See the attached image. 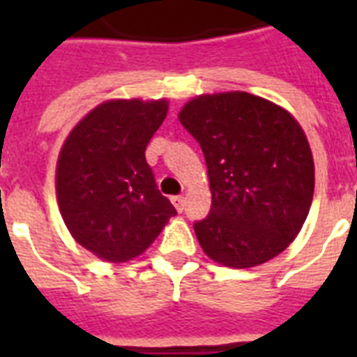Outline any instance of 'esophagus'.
<instances>
[{"instance_id":"obj_1","label":"esophagus","mask_w":357,"mask_h":357,"mask_svg":"<svg viewBox=\"0 0 357 357\" xmlns=\"http://www.w3.org/2000/svg\"><path fill=\"white\" fill-rule=\"evenodd\" d=\"M170 200H172L174 207L178 209V213L183 211V207H185V198H183V196H172Z\"/></svg>"}]
</instances>
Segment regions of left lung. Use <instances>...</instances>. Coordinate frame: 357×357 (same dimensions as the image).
Wrapping results in <instances>:
<instances>
[{
  "label": "left lung",
  "instance_id": "obj_1",
  "mask_svg": "<svg viewBox=\"0 0 357 357\" xmlns=\"http://www.w3.org/2000/svg\"><path fill=\"white\" fill-rule=\"evenodd\" d=\"M178 119L206 157L211 211L195 234L207 257L250 268L282 254L304 226L315 190L302 126L287 109L241 91L200 94Z\"/></svg>",
  "mask_w": 357,
  "mask_h": 357
}]
</instances>
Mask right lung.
I'll list each match as a JSON object with an SVG mask.
<instances>
[{"mask_svg":"<svg viewBox=\"0 0 357 357\" xmlns=\"http://www.w3.org/2000/svg\"><path fill=\"white\" fill-rule=\"evenodd\" d=\"M167 113V98L107 100L75 123L61 148V217L75 243L107 263L146 252L176 215L144 155Z\"/></svg>","mask_w":357,"mask_h":357,"instance_id":"add662e5","label":"right lung"}]
</instances>
